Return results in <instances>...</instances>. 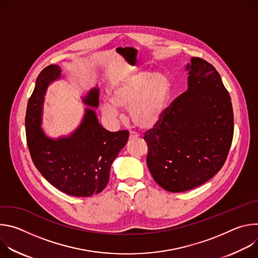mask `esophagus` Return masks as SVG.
I'll return each instance as SVG.
<instances>
[{"label":"esophagus","instance_id":"obj_1","mask_svg":"<svg viewBox=\"0 0 258 258\" xmlns=\"http://www.w3.org/2000/svg\"><path fill=\"white\" fill-rule=\"evenodd\" d=\"M138 138H139V135L136 132H134V131L130 132V139L131 140H135V139H138Z\"/></svg>","mask_w":258,"mask_h":258}]
</instances>
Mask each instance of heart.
Returning a JSON list of instances; mask_svg holds the SVG:
<instances>
[{"instance_id":"b5f03b06","label":"heart","mask_w":258,"mask_h":258,"mask_svg":"<svg viewBox=\"0 0 258 258\" xmlns=\"http://www.w3.org/2000/svg\"><path fill=\"white\" fill-rule=\"evenodd\" d=\"M170 94V84L162 75L131 71L110 88L111 102L102 104V112L118 116L120 110L131 109L133 122L142 127H153L161 118Z\"/></svg>"}]
</instances>
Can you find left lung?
I'll return each instance as SVG.
<instances>
[{
	"label": "left lung",
	"mask_w": 258,
	"mask_h": 258,
	"mask_svg": "<svg viewBox=\"0 0 258 258\" xmlns=\"http://www.w3.org/2000/svg\"><path fill=\"white\" fill-rule=\"evenodd\" d=\"M188 89L144 134L147 165L168 192H185L209 180L225 164L234 135L231 97L219 73L194 57L187 64Z\"/></svg>",
	"instance_id": "obj_1"
}]
</instances>
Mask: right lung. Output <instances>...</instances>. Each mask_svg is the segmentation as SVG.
Wrapping results in <instances>:
<instances>
[{"mask_svg": "<svg viewBox=\"0 0 258 258\" xmlns=\"http://www.w3.org/2000/svg\"><path fill=\"white\" fill-rule=\"evenodd\" d=\"M60 76L59 66L49 65L36 79L25 115L27 146L33 164L52 186L70 196L89 197L107 186L111 164L130 133L105 130L94 110L87 108L82 123L70 136L48 138L41 127L44 96L48 86ZM83 100L97 108L99 90L92 89Z\"/></svg>", "mask_w": 258, "mask_h": 258, "instance_id": "1", "label": "right lung"}]
</instances>
